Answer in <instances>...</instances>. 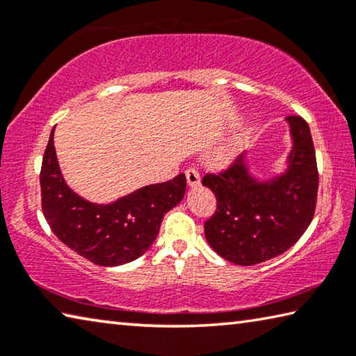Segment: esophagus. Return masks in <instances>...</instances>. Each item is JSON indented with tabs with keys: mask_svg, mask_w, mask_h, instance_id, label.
I'll list each match as a JSON object with an SVG mask.
<instances>
[{
	"mask_svg": "<svg viewBox=\"0 0 356 356\" xmlns=\"http://www.w3.org/2000/svg\"><path fill=\"white\" fill-rule=\"evenodd\" d=\"M185 176H186V182H188L190 186L200 185V172H197L195 168H188L185 172Z\"/></svg>",
	"mask_w": 356,
	"mask_h": 356,
	"instance_id": "1",
	"label": "esophagus"
}]
</instances>
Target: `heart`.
Segmentation results:
<instances>
[{
  "mask_svg": "<svg viewBox=\"0 0 356 356\" xmlns=\"http://www.w3.org/2000/svg\"><path fill=\"white\" fill-rule=\"evenodd\" d=\"M238 152V141L237 140H229L226 143L220 144L218 147L210 150L207 155V163L210 166H225L229 161L234 160V156Z\"/></svg>",
  "mask_w": 356,
  "mask_h": 356,
  "instance_id": "b5f03b06",
  "label": "heart"
}]
</instances>
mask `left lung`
<instances>
[{
  "instance_id": "obj_1",
  "label": "left lung",
  "mask_w": 356,
  "mask_h": 356,
  "mask_svg": "<svg viewBox=\"0 0 356 356\" xmlns=\"http://www.w3.org/2000/svg\"><path fill=\"white\" fill-rule=\"evenodd\" d=\"M286 122L292 149L284 171L257 177L243 152L225 172L202 179L216 197V212L204 222V234L213 251L232 264L256 265L282 254L314 216L318 174L309 125L300 116Z\"/></svg>"
}]
</instances>
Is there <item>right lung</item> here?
I'll use <instances>...</instances> for the list:
<instances>
[{"label":"right lung","instance_id":"right-lung-1","mask_svg":"<svg viewBox=\"0 0 356 356\" xmlns=\"http://www.w3.org/2000/svg\"><path fill=\"white\" fill-rule=\"evenodd\" d=\"M53 136L55 129L40 170L42 212L53 234L102 267H116L143 256L159 236L165 213L184 200L185 174L141 186L110 204H95L76 195L64 180Z\"/></svg>","mask_w":356,"mask_h":356}]
</instances>
